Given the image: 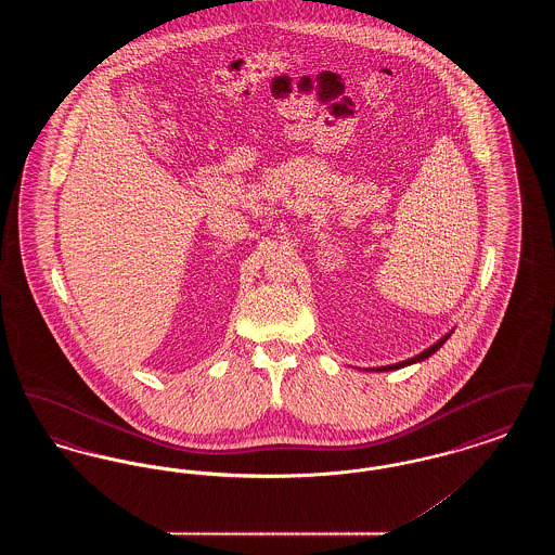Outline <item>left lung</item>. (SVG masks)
Listing matches in <instances>:
<instances>
[{
	"label": "left lung",
	"instance_id": "8db88e82",
	"mask_svg": "<svg viewBox=\"0 0 555 555\" xmlns=\"http://www.w3.org/2000/svg\"><path fill=\"white\" fill-rule=\"evenodd\" d=\"M453 333V331H451ZM451 333H448L446 337H441L439 341L435 345H430L428 349H424L423 353H418V356H414V358H410V360H403V362H397V364H389V366H380V369H369V370H376V372H389V370H399V369H405V366H410V364H416V362H423V360H426L428 356H433L441 345L446 344L448 341L449 337H451Z\"/></svg>",
	"mask_w": 555,
	"mask_h": 555
}]
</instances>
